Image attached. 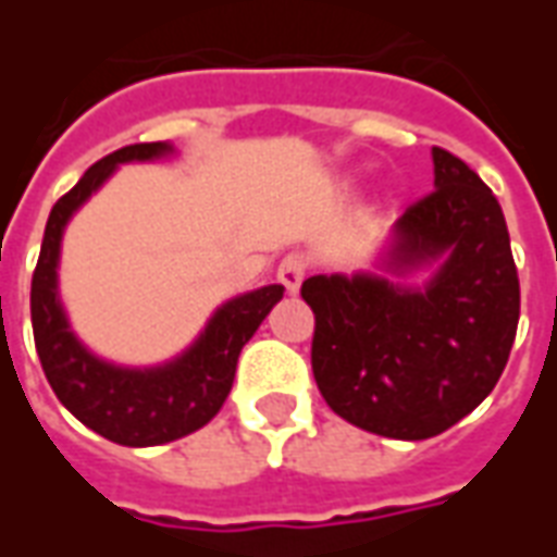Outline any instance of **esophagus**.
<instances>
[{
	"mask_svg": "<svg viewBox=\"0 0 557 557\" xmlns=\"http://www.w3.org/2000/svg\"><path fill=\"white\" fill-rule=\"evenodd\" d=\"M304 277H307V259H304V256L289 253L286 259H283V262H280L277 280L283 283V286H286V292H292V295H295V292L301 289Z\"/></svg>",
	"mask_w": 557,
	"mask_h": 557,
	"instance_id": "obj_1",
	"label": "esophagus"
}]
</instances>
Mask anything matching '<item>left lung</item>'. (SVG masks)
Segmentation results:
<instances>
[{"mask_svg":"<svg viewBox=\"0 0 557 557\" xmlns=\"http://www.w3.org/2000/svg\"><path fill=\"white\" fill-rule=\"evenodd\" d=\"M435 190L406 208L387 268L444 256L423 289L375 274H319L301 298L315 315L313 375L339 418L385 438L420 442L471 414L502 379L519 274L502 206L466 160L432 148Z\"/></svg>","mask_w":557,"mask_h":557,"instance_id":"1","label":"left lung"}]
</instances>
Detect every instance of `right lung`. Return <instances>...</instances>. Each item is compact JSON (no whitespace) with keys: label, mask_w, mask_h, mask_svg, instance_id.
I'll list each match as a JSON object with an SVG mask.
<instances>
[{"label":"right lung","mask_w":557,"mask_h":557,"mask_svg":"<svg viewBox=\"0 0 557 557\" xmlns=\"http://www.w3.org/2000/svg\"><path fill=\"white\" fill-rule=\"evenodd\" d=\"M166 151H172L166 143H137L91 163L50 211L41 256L32 274V331L47 382L74 418L125 447L175 442L206 426L230 397L244 343L283 298V286H265L232 298L178 361L154 370H122L98 361L79 346L55 292L59 244L67 218L107 182L119 163L151 160Z\"/></svg>","instance_id":"add662e5"}]
</instances>
